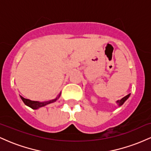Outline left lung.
<instances>
[{
  "label": "left lung",
  "mask_w": 151,
  "mask_h": 151,
  "mask_svg": "<svg viewBox=\"0 0 151 151\" xmlns=\"http://www.w3.org/2000/svg\"><path fill=\"white\" fill-rule=\"evenodd\" d=\"M130 96V93L129 94H128V95H126V96H124V98H122L121 99V100H118V101H116V103L118 104V105L119 106H121L124 103V102H125L126 100L128 99H129V97Z\"/></svg>",
  "instance_id": "1"
}]
</instances>
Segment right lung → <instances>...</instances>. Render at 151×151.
Instances as JSON below:
<instances>
[{"instance_id": "right-lung-1", "label": "right lung", "mask_w": 151, "mask_h": 151, "mask_svg": "<svg viewBox=\"0 0 151 151\" xmlns=\"http://www.w3.org/2000/svg\"><path fill=\"white\" fill-rule=\"evenodd\" d=\"M60 94H61V93H60L58 97H57L56 99H55L50 100V101H43V102L31 101V100H30V99H27L23 98L22 96H20V98H21V99L22 100V101L24 102V104H25L26 106L30 107V108L32 109H37L40 108V107H43V106H45L50 104L56 101L58 99V98L60 96Z\"/></svg>"}]
</instances>
